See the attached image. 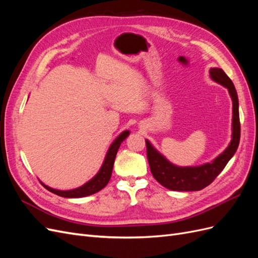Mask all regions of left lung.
I'll use <instances>...</instances> for the list:
<instances>
[{
	"label": "left lung",
	"instance_id": "8db88e82",
	"mask_svg": "<svg viewBox=\"0 0 258 258\" xmlns=\"http://www.w3.org/2000/svg\"><path fill=\"white\" fill-rule=\"evenodd\" d=\"M209 72L211 79L228 89L232 101L231 141L228 147L212 162H207L197 167H177L156 150L148 140H145L147 160L150 163L151 172L156 181L168 189L176 191H196L205 188L222 172L239 146V100L235 86L222 69L211 68Z\"/></svg>",
	"mask_w": 258,
	"mask_h": 258
}]
</instances>
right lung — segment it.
I'll return each instance as SVG.
<instances>
[{"label":"right lung","mask_w":258,"mask_h":258,"mask_svg":"<svg viewBox=\"0 0 258 258\" xmlns=\"http://www.w3.org/2000/svg\"><path fill=\"white\" fill-rule=\"evenodd\" d=\"M129 134L130 132L126 130L121 132V134L114 140V142L111 144L110 147H108L104 161L102 163V166H101L99 172L93 176L90 181L85 183L81 187H77V188L70 189V190H59V189H53L51 187L45 185L41 182L42 185L47 190L64 198H82V197H87L92 194L98 192L99 190L104 188V187L107 185L108 181H110L116 154L118 152V148L121 142L129 136Z\"/></svg>","instance_id":"right-lung-1"}]
</instances>
